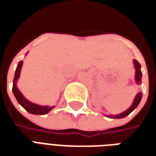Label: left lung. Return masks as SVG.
Listing matches in <instances>:
<instances>
[{"label":"left lung","instance_id":"1","mask_svg":"<svg viewBox=\"0 0 156 156\" xmlns=\"http://www.w3.org/2000/svg\"><path fill=\"white\" fill-rule=\"evenodd\" d=\"M134 67H135V80L137 82V83H141V76H142V73L140 71V62L137 61V60H134ZM141 98H142V94L141 93H138L137 95L135 96L134 98V100L133 102V105H131L129 108H128L126 111L123 112L122 114L118 115H115V116H108L109 118H115V119H122V118L126 117L127 115H129L130 114L131 112L134 110V108L137 107L140 102L141 100Z\"/></svg>","mask_w":156,"mask_h":156}]
</instances>
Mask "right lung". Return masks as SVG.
I'll return each instance as SVG.
<instances>
[{
    "label": "right lung",
    "mask_w": 156,
    "mask_h": 156,
    "mask_svg": "<svg viewBox=\"0 0 156 156\" xmlns=\"http://www.w3.org/2000/svg\"><path fill=\"white\" fill-rule=\"evenodd\" d=\"M22 61L19 62L18 65L16 67L15 73V77L13 79V86H12V92L14 94V96L16 98V100L18 102L20 105H22L23 108H25L27 111L32 114V115H46L48 114V112L51 110V108H54V106L52 107H48V106H40V105H37L35 104H32L31 102H29L28 100H27L23 95L22 94V93L19 91L18 88H16V83L18 79L19 76H20V73H21V68L22 66Z\"/></svg>",
    "instance_id": "add662e5"
}]
</instances>
